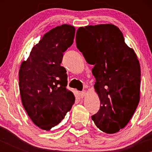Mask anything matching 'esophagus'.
<instances>
[{
  "mask_svg": "<svg viewBox=\"0 0 152 152\" xmlns=\"http://www.w3.org/2000/svg\"><path fill=\"white\" fill-rule=\"evenodd\" d=\"M80 97L81 98H84V96H86V91H82L80 93Z\"/></svg>",
  "mask_w": 152,
  "mask_h": 152,
  "instance_id": "1",
  "label": "esophagus"
}]
</instances>
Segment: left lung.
Returning a JSON list of instances; mask_svg holds the SVG:
<instances>
[{
  "mask_svg": "<svg viewBox=\"0 0 152 152\" xmlns=\"http://www.w3.org/2000/svg\"><path fill=\"white\" fill-rule=\"evenodd\" d=\"M76 42L86 61L94 65L92 73L101 105L92 119L102 132L117 133L127 125L140 102L141 70L137 56L112 24L79 27Z\"/></svg>",
  "mask_w": 152,
  "mask_h": 152,
  "instance_id": "8db88e82",
  "label": "left lung"
}]
</instances>
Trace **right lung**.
Returning a JSON list of instances; mask_svg holds the SVG:
<instances>
[{
    "label": "right lung",
    "mask_w": 152,
    "mask_h": 152,
    "mask_svg": "<svg viewBox=\"0 0 152 152\" xmlns=\"http://www.w3.org/2000/svg\"><path fill=\"white\" fill-rule=\"evenodd\" d=\"M75 30L66 24L51 29L20 67L22 104L34 124L43 130L59 124L75 102L73 92L66 88V69L60 65L63 53L74 42Z\"/></svg>",
    "instance_id": "add662e5"
}]
</instances>
